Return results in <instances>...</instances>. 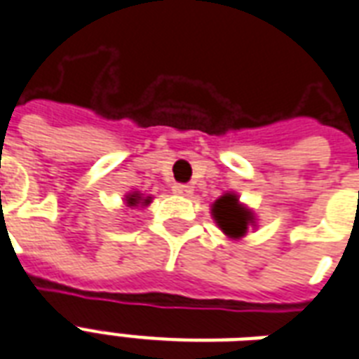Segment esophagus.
Listing matches in <instances>:
<instances>
[{"instance_id": "obj_1", "label": "esophagus", "mask_w": 359, "mask_h": 359, "mask_svg": "<svg viewBox=\"0 0 359 359\" xmlns=\"http://www.w3.org/2000/svg\"><path fill=\"white\" fill-rule=\"evenodd\" d=\"M172 192L177 194V196H182V198H188V196H192V187H188V184H180V182H177V184H172Z\"/></svg>"}]
</instances>
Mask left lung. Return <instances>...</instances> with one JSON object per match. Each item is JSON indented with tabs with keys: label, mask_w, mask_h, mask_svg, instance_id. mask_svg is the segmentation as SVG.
<instances>
[{
	"label": "left lung",
	"mask_w": 359,
	"mask_h": 359,
	"mask_svg": "<svg viewBox=\"0 0 359 359\" xmlns=\"http://www.w3.org/2000/svg\"><path fill=\"white\" fill-rule=\"evenodd\" d=\"M211 215L217 226L232 240H241L247 233V228L257 224L253 211L241 203L240 196L233 192L222 194L211 205Z\"/></svg>",
	"instance_id": "obj_1"
}]
</instances>
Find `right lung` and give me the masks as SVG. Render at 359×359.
<instances>
[{"label":"right lung","mask_w":359,"mask_h":359,"mask_svg":"<svg viewBox=\"0 0 359 359\" xmlns=\"http://www.w3.org/2000/svg\"><path fill=\"white\" fill-rule=\"evenodd\" d=\"M123 203L127 207H131V209H139V207H148L152 203V196H144V194H140L139 190H135L133 188L131 192L126 194V198H123Z\"/></svg>","instance_id":"right-lung-1"}]
</instances>
